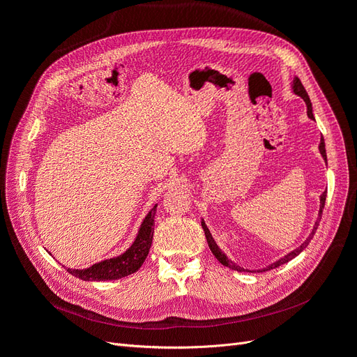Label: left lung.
<instances>
[{
    "label": "left lung",
    "mask_w": 357,
    "mask_h": 357,
    "mask_svg": "<svg viewBox=\"0 0 357 357\" xmlns=\"http://www.w3.org/2000/svg\"><path fill=\"white\" fill-rule=\"evenodd\" d=\"M291 91H294V93H296L298 96H301V98L305 101V104H307V114H308V117H310V119H312V121H314V114H312V105H311V101H310V96H308V93H307L305 88H304V86H302V83H301V80H299L298 77H295V79H294V83H291ZM319 150H320V155L323 156V159H325V162H326V160H328V159H326V149H325V139H323V137L320 138ZM325 201H326V190L323 192L321 195H320V210H319V218H317V220H316V223H314V228H312L311 234L308 235V238H307L304 243H302L298 248H295L294 252L287 253L286 256H283L282 259H278V261H275L274 264L268 265V266H265V268H262V269H257V273L269 271V269H274V268H277V266H280V265L287 264L289 261H291V259L296 257L302 250H305V247L310 244V241L312 240V236H314V234H316V231H317V226H319V222H320V219H321L323 208H325ZM201 226H202V229H204L205 238H207V243H208V247H210L211 253L214 255V257L218 259V261H219L222 265L228 266V268H231V269H235V271H240V273H241V271L253 273V271H250V269H244V268H241V266H238V265H235V264L231 261V259H228V256H226V255L220 250L219 245L215 244V241H214V238L211 236V234H210V231H208V228H207V225H205V222H204V220H201ZM255 273H256V271H255Z\"/></svg>",
    "instance_id": "left-lung-1"
}]
</instances>
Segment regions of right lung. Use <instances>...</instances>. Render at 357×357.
<instances>
[{"instance_id":"obj_1","label":"right lung","mask_w":357,"mask_h":357,"mask_svg":"<svg viewBox=\"0 0 357 357\" xmlns=\"http://www.w3.org/2000/svg\"><path fill=\"white\" fill-rule=\"evenodd\" d=\"M156 207L158 205H155V207L149 211L142 226H139L135 241L125 253L117 257L105 259V261L95 264L86 269L68 268L67 271L74 277L84 280V282H107V280H117L137 273L138 268L146 261L150 245H152Z\"/></svg>"}]
</instances>
